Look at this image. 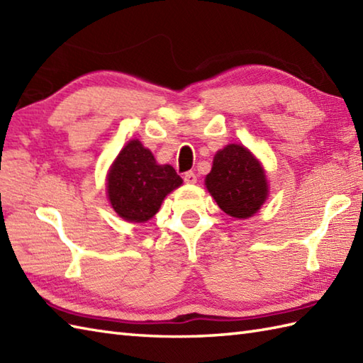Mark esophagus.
I'll return each instance as SVG.
<instances>
[{
	"label": "esophagus",
	"mask_w": 363,
	"mask_h": 363,
	"mask_svg": "<svg viewBox=\"0 0 363 363\" xmlns=\"http://www.w3.org/2000/svg\"><path fill=\"white\" fill-rule=\"evenodd\" d=\"M184 181H186L187 184H195L196 182V174L194 172H187L186 174H184Z\"/></svg>",
	"instance_id": "obj_1"
}]
</instances>
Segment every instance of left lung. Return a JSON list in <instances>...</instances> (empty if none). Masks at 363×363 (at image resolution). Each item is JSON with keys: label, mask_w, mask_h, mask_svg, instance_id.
Returning <instances> with one entry per match:
<instances>
[{"label": "left lung", "mask_w": 363, "mask_h": 363, "mask_svg": "<svg viewBox=\"0 0 363 363\" xmlns=\"http://www.w3.org/2000/svg\"><path fill=\"white\" fill-rule=\"evenodd\" d=\"M206 187L223 212L250 218L264 204L268 186L259 160L242 145H228L215 154Z\"/></svg>", "instance_id": "8db88e82"}]
</instances>
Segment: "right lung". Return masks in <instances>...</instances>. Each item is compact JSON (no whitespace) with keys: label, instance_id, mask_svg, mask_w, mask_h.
I'll return each instance as SVG.
<instances>
[{"label":"right lung","instance_id":"obj_1","mask_svg":"<svg viewBox=\"0 0 363 363\" xmlns=\"http://www.w3.org/2000/svg\"><path fill=\"white\" fill-rule=\"evenodd\" d=\"M181 184L173 167L157 165L150 150L138 140H130L111 168L107 194L121 218L143 223L156 215L164 198Z\"/></svg>","mask_w":363,"mask_h":363}]
</instances>
